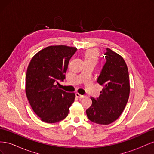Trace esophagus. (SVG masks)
I'll list each match as a JSON object with an SVG mask.
<instances>
[{
	"label": "esophagus",
	"mask_w": 154,
	"mask_h": 154,
	"mask_svg": "<svg viewBox=\"0 0 154 154\" xmlns=\"http://www.w3.org/2000/svg\"><path fill=\"white\" fill-rule=\"evenodd\" d=\"M76 96L78 97V98H83V97H85V96L84 95H81L80 94H79L78 92L76 93Z\"/></svg>",
	"instance_id": "34e87169"
}]
</instances>
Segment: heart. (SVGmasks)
<instances>
[{
  "mask_svg": "<svg viewBox=\"0 0 154 154\" xmlns=\"http://www.w3.org/2000/svg\"><path fill=\"white\" fill-rule=\"evenodd\" d=\"M85 62V61H93L96 62L98 58V53L95 49H90L87 51L83 54Z\"/></svg>",
  "mask_w": 154,
  "mask_h": 154,
  "instance_id": "1",
  "label": "heart"
}]
</instances>
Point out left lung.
Segmentation results:
<instances>
[{"mask_svg":"<svg viewBox=\"0 0 154 154\" xmlns=\"http://www.w3.org/2000/svg\"><path fill=\"white\" fill-rule=\"evenodd\" d=\"M106 62L97 82L103 87L96 100L86 110L88 118L93 123L109 125L122 114L130 94V80L127 64L122 56L107 48L105 54Z\"/></svg>","mask_w":154,"mask_h":154,"instance_id":"left-lung-1","label":"left lung"}]
</instances>
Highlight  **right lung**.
Wrapping results in <instances>:
<instances>
[{"label": "right lung", "instance_id": "add662e5", "mask_svg": "<svg viewBox=\"0 0 154 154\" xmlns=\"http://www.w3.org/2000/svg\"><path fill=\"white\" fill-rule=\"evenodd\" d=\"M76 50L64 45L48 46L37 53L27 67V98L34 112L44 122H58L69 114L75 94L59 88L57 83L66 78L69 62Z\"/></svg>", "mask_w": 154, "mask_h": 154}]
</instances>
